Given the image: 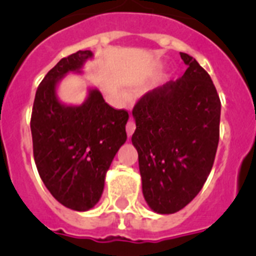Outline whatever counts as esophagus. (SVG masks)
<instances>
[{"instance_id":"esophagus-1","label":"esophagus","mask_w":256,"mask_h":256,"mask_svg":"<svg viewBox=\"0 0 256 256\" xmlns=\"http://www.w3.org/2000/svg\"><path fill=\"white\" fill-rule=\"evenodd\" d=\"M134 130H136V124L133 120H130L128 123H126V134H128V137H130V136L134 133Z\"/></svg>"}]
</instances>
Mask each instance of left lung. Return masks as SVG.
Listing matches in <instances>:
<instances>
[{
  "label": "left lung",
  "instance_id": "obj_1",
  "mask_svg": "<svg viewBox=\"0 0 256 256\" xmlns=\"http://www.w3.org/2000/svg\"><path fill=\"white\" fill-rule=\"evenodd\" d=\"M182 78L144 94L132 115L144 198L158 214L190 204L212 170L219 142L220 100L209 74L192 56Z\"/></svg>",
  "mask_w": 256,
  "mask_h": 256
}]
</instances>
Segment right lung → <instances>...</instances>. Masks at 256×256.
Here are the masks:
<instances>
[{
	"instance_id": "add662e5",
	"label": "right lung",
	"mask_w": 256,
	"mask_h": 256,
	"mask_svg": "<svg viewBox=\"0 0 256 256\" xmlns=\"http://www.w3.org/2000/svg\"><path fill=\"white\" fill-rule=\"evenodd\" d=\"M90 50L61 58L38 86L30 119L33 155L40 180L61 205L87 212L100 201L114 156L126 141L130 115L105 102L90 88L80 105L61 102L58 83L69 73L82 74Z\"/></svg>"
}]
</instances>
